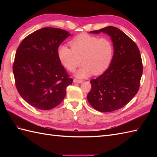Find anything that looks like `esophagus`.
<instances>
[{"mask_svg":"<svg viewBox=\"0 0 157 157\" xmlns=\"http://www.w3.org/2000/svg\"><path fill=\"white\" fill-rule=\"evenodd\" d=\"M83 81L82 79H73V82L74 83H78V84H80Z\"/></svg>","mask_w":157,"mask_h":157,"instance_id":"34e87169","label":"esophagus"}]
</instances>
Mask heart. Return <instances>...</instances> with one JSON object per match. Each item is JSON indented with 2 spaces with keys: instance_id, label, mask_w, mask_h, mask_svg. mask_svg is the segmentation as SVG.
Instances as JSON below:
<instances>
[{
  "instance_id": "b5f03b06",
  "label": "heart",
  "mask_w": 157,
  "mask_h": 157,
  "mask_svg": "<svg viewBox=\"0 0 157 157\" xmlns=\"http://www.w3.org/2000/svg\"><path fill=\"white\" fill-rule=\"evenodd\" d=\"M70 48L59 46L57 55L62 65L73 71L82 63L84 66L77 71L75 76L84 78L100 75L108 69L113 56V46L107 38H100L86 33L79 34L69 42Z\"/></svg>"
}]
</instances>
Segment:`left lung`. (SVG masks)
<instances>
[{"instance_id":"left-lung-1","label":"left lung","mask_w":157,"mask_h":157,"mask_svg":"<svg viewBox=\"0 0 157 157\" xmlns=\"http://www.w3.org/2000/svg\"><path fill=\"white\" fill-rule=\"evenodd\" d=\"M101 32L111 37L114 54L106 71L90 80L87 98L93 108L105 113L122 108L137 94L143 66L138 47L124 32L113 26L90 32Z\"/></svg>"}]
</instances>
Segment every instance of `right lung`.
I'll return each instance as SVG.
<instances>
[{
    "label": "right lung",
    "mask_w": 157,
    "mask_h": 157,
    "mask_svg": "<svg viewBox=\"0 0 157 157\" xmlns=\"http://www.w3.org/2000/svg\"><path fill=\"white\" fill-rule=\"evenodd\" d=\"M69 36L64 29L44 28L26 36L17 50L13 65L16 88L35 108L56 107L72 84L57 55L59 45Z\"/></svg>",
    "instance_id": "obj_1"
}]
</instances>
